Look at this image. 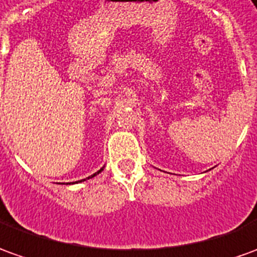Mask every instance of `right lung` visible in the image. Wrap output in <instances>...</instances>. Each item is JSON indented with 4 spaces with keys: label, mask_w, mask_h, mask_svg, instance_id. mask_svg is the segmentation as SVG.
I'll list each match as a JSON object with an SVG mask.
<instances>
[{
    "label": "right lung",
    "mask_w": 257,
    "mask_h": 257,
    "mask_svg": "<svg viewBox=\"0 0 257 257\" xmlns=\"http://www.w3.org/2000/svg\"><path fill=\"white\" fill-rule=\"evenodd\" d=\"M102 171H103V168H102V169H99V171L96 173H93V175H91V176H88V179H91V178H93V176H96V175L102 172ZM82 180H85V179H82Z\"/></svg>",
    "instance_id": "obj_1"
}]
</instances>
